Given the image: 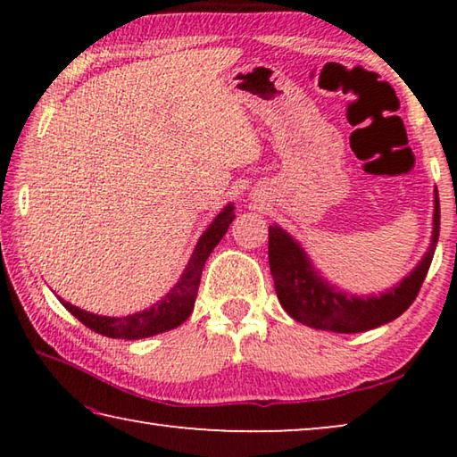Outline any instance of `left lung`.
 Wrapping results in <instances>:
<instances>
[{
    "mask_svg": "<svg viewBox=\"0 0 457 457\" xmlns=\"http://www.w3.org/2000/svg\"><path fill=\"white\" fill-rule=\"evenodd\" d=\"M439 237V197L436 193L431 247L411 274L381 296H349L316 276L300 245L278 226L268 231V260L284 311L306 327L332 332H365L403 314L413 304L431 266Z\"/></svg>",
    "mask_w": 457,
    "mask_h": 457,
    "instance_id": "left-lung-1",
    "label": "left lung"
}]
</instances>
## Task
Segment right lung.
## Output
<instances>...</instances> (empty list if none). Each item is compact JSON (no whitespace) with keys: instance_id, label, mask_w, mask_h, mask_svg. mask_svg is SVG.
Returning a JSON list of instances; mask_svg holds the SVG:
<instances>
[{"instance_id":"1","label":"right lung","mask_w":457,"mask_h":457,"mask_svg":"<svg viewBox=\"0 0 457 457\" xmlns=\"http://www.w3.org/2000/svg\"><path fill=\"white\" fill-rule=\"evenodd\" d=\"M234 205H228L226 210L212 221V226L205 229V234L199 237L195 252H193L189 264L185 268L181 280L175 284V288L169 290L163 300H159L157 304H153L143 312L114 319V316H98L87 311H80V308L72 306L71 303H64V300H60V303L64 304L66 311L72 312L84 327H88L90 330H95L98 335L108 338L137 340L177 328L179 324L187 320L189 314L193 312V304H195L197 298L201 272H204L205 260L210 258V253L213 252V247L220 244V239L226 236L229 223L234 221Z\"/></svg>"}]
</instances>
